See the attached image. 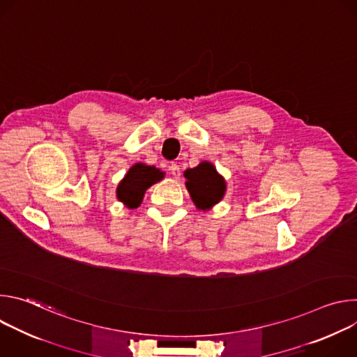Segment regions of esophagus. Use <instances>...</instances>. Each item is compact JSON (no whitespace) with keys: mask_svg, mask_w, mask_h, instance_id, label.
<instances>
[{"mask_svg":"<svg viewBox=\"0 0 357 357\" xmlns=\"http://www.w3.org/2000/svg\"><path fill=\"white\" fill-rule=\"evenodd\" d=\"M169 171H171V174L174 175V178H176V179L181 178V168H179L178 164H171Z\"/></svg>","mask_w":357,"mask_h":357,"instance_id":"obj_1","label":"esophagus"}]
</instances>
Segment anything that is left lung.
<instances>
[{
  "mask_svg": "<svg viewBox=\"0 0 357 357\" xmlns=\"http://www.w3.org/2000/svg\"><path fill=\"white\" fill-rule=\"evenodd\" d=\"M183 175L186 178V189L197 209L209 211L223 199L226 181L213 164L203 161L197 167L186 169Z\"/></svg>",
  "mask_w": 357,
  "mask_h": 357,
  "instance_id": "1",
  "label": "left lung"
}]
</instances>
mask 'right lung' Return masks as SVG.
Wrapping results in <instances>:
<instances>
[{"instance_id": "right-lung-1", "label": "right lung", "mask_w": 357, "mask_h": 357, "mask_svg": "<svg viewBox=\"0 0 357 357\" xmlns=\"http://www.w3.org/2000/svg\"><path fill=\"white\" fill-rule=\"evenodd\" d=\"M165 174L154 165L142 162L134 164L123 181L117 186V199L123 202L128 209H137L144 199L145 190L154 183L160 182Z\"/></svg>"}]
</instances>
